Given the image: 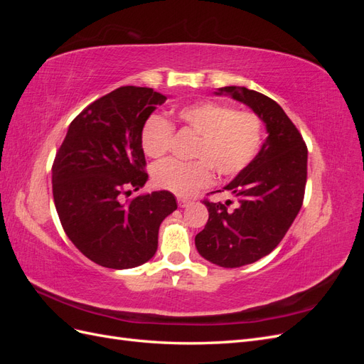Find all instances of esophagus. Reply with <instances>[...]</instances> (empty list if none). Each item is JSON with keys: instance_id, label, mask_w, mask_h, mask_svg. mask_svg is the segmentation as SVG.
Segmentation results:
<instances>
[{"instance_id": "esophagus-1", "label": "esophagus", "mask_w": 364, "mask_h": 364, "mask_svg": "<svg viewBox=\"0 0 364 364\" xmlns=\"http://www.w3.org/2000/svg\"><path fill=\"white\" fill-rule=\"evenodd\" d=\"M178 203H179L181 208H186V206L191 203V200L190 199H185V197H178Z\"/></svg>"}]
</instances>
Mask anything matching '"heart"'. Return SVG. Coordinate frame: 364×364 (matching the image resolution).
Wrapping results in <instances>:
<instances>
[{
  "label": "heart",
  "mask_w": 364,
  "mask_h": 364,
  "mask_svg": "<svg viewBox=\"0 0 364 364\" xmlns=\"http://www.w3.org/2000/svg\"><path fill=\"white\" fill-rule=\"evenodd\" d=\"M179 123L197 135L193 158L183 164L162 161L153 168V181L162 190L190 196L213 181V168L230 178L243 171L257 156L262 141V121L253 112H237L217 102H197L178 111ZM173 124L161 115H150L141 132L146 155L159 158L168 151Z\"/></svg>",
  "instance_id": "obj_1"
}]
</instances>
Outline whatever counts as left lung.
<instances>
[{"mask_svg":"<svg viewBox=\"0 0 364 364\" xmlns=\"http://www.w3.org/2000/svg\"><path fill=\"white\" fill-rule=\"evenodd\" d=\"M215 94L249 106L269 134L258 155L223 188L238 205L203 200L209 218L196 235V247L205 259L234 269L269 255L287 234L304 202L308 150L291 119L267 95L245 86H225Z\"/></svg>","mask_w":364,"mask_h":364,"instance_id":"left-lung-1","label":"left lung"}]
</instances>
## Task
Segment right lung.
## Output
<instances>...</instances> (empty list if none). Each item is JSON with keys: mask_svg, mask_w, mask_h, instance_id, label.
I'll return each mask as SVG.
<instances>
[{"mask_svg": "<svg viewBox=\"0 0 364 364\" xmlns=\"http://www.w3.org/2000/svg\"><path fill=\"white\" fill-rule=\"evenodd\" d=\"M165 100L151 87H118L73 119L54 158L53 197L62 228L98 266L123 270L147 262L162 220L178 209L165 190L123 200L149 179L141 132Z\"/></svg>", "mask_w": 364, "mask_h": 364, "instance_id": "1", "label": "right lung"}]
</instances>
